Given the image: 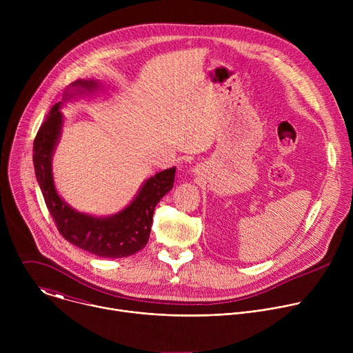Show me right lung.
Listing matches in <instances>:
<instances>
[{
	"mask_svg": "<svg viewBox=\"0 0 353 353\" xmlns=\"http://www.w3.org/2000/svg\"><path fill=\"white\" fill-rule=\"evenodd\" d=\"M97 88L96 81H74L64 92L63 102L81 93L94 92ZM61 105L59 102L52 108L33 141L34 173L47 210L53 216L60 234L88 253L110 259L132 256L149 240L155 207L172 190L176 168L148 179L132 203L113 216L96 218L75 211L57 194L52 173V157L63 124Z\"/></svg>",
	"mask_w": 353,
	"mask_h": 353,
	"instance_id": "add662e5",
	"label": "right lung"
}]
</instances>
